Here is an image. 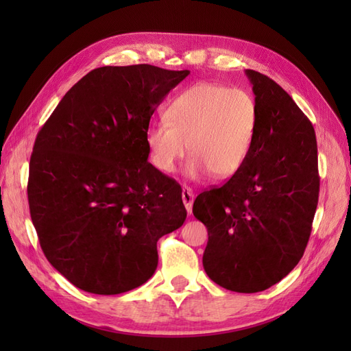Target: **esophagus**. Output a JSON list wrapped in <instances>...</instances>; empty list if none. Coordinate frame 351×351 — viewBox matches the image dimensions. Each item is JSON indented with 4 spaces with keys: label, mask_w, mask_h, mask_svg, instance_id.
Instances as JSON below:
<instances>
[{
    "label": "esophagus",
    "mask_w": 351,
    "mask_h": 351,
    "mask_svg": "<svg viewBox=\"0 0 351 351\" xmlns=\"http://www.w3.org/2000/svg\"><path fill=\"white\" fill-rule=\"evenodd\" d=\"M182 199H183V204H184L189 214H192V206H193V200H195L193 190L190 189V187H183V190H182Z\"/></svg>",
    "instance_id": "obj_1"
}]
</instances>
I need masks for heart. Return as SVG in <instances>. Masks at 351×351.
I'll list each match as a JSON object with an SVG mask.
<instances>
[{
    "label": "heart",
    "mask_w": 351,
    "mask_h": 351,
    "mask_svg": "<svg viewBox=\"0 0 351 351\" xmlns=\"http://www.w3.org/2000/svg\"><path fill=\"white\" fill-rule=\"evenodd\" d=\"M165 119L152 123L145 134L151 162L159 171L173 173L190 151L187 176L228 178L249 155L258 110L249 92L202 82L177 95Z\"/></svg>",
    "instance_id": "obj_1"
}]
</instances>
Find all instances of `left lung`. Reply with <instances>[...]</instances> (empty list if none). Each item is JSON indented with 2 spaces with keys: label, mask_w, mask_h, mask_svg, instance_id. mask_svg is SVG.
Wrapping results in <instances>:
<instances>
[{
  "label": "left lung",
  "mask_w": 351,
  "mask_h": 351,
  "mask_svg": "<svg viewBox=\"0 0 351 351\" xmlns=\"http://www.w3.org/2000/svg\"><path fill=\"white\" fill-rule=\"evenodd\" d=\"M258 110L246 161L202 192L193 215L208 228L204 268L237 293L281 281L302 259L319 197L317 145L309 119L278 83L246 70Z\"/></svg>",
  "instance_id": "obj_1"
}]
</instances>
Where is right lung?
Listing matches in <instances>:
<instances>
[{"label": "right lung", "instance_id": "obj_1", "mask_svg": "<svg viewBox=\"0 0 351 351\" xmlns=\"http://www.w3.org/2000/svg\"><path fill=\"white\" fill-rule=\"evenodd\" d=\"M189 73L95 69L38 132L30 218L48 262L77 289L110 295L145 284L158 267L156 241L183 226L182 187L147 162L145 134Z\"/></svg>", "mask_w": 351, "mask_h": 351}]
</instances>
